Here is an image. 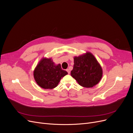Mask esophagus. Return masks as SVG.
<instances>
[{
  "mask_svg": "<svg viewBox=\"0 0 133 133\" xmlns=\"http://www.w3.org/2000/svg\"><path fill=\"white\" fill-rule=\"evenodd\" d=\"M66 70H67V72H68V74H70V70H69V69H66Z\"/></svg>",
  "mask_w": 133,
  "mask_h": 133,
  "instance_id": "obj_1",
  "label": "esophagus"
}]
</instances>
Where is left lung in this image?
<instances>
[{"label":"left lung","mask_w":133,"mask_h":133,"mask_svg":"<svg viewBox=\"0 0 133 133\" xmlns=\"http://www.w3.org/2000/svg\"><path fill=\"white\" fill-rule=\"evenodd\" d=\"M74 62L70 75L79 85L91 88L99 82L103 76V69L91 52H87L78 57L75 56Z\"/></svg>","instance_id":"1"}]
</instances>
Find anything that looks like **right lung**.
<instances>
[{
	"mask_svg": "<svg viewBox=\"0 0 133 133\" xmlns=\"http://www.w3.org/2000/svg\"><path fill=\"white\" fill-rule=\"evenodd\" d=\"M68 73L56 64L51 58H42L34 70V77L37 84L43 89L56 88L60 79Z\"/></svg>",
	"mask_w": 133,
	"mask_h": 133,
	"instance_id": "add662e5",
	"label": "right lung"
}]
</instances>
